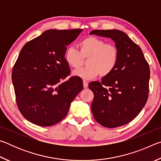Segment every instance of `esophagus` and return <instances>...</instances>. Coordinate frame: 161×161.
Listing matches in <instances>:
<instances>
[{
    "label": "esophagus",
    "instance_id": "obj_1",
    "mask_svg": "<svg viewBox=\"0 0 161 161\" xmlns=\"http://www.w3.org/2000/svg\"><path fill=\"white\" fill-rule=\"evenodd\" d=\"M83 86H84V88H86V87L88 86V82H87L86 81L84 80V81H83Z\"/></svg>",
    "mask_w": 161,
    "mask_h": 161
}]
</instances>
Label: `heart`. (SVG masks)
Wrapping results in <instances>:
<instances>
[{"label": "heart", "instance_id": "heart-1", "mask_svg": "<svg viewBox=\"0 0 161 161\" xmlns=\"http://www.w3.org/2000/svg\"><path fill=\"white\" fill-rule=\"evenodd\" d=\"M78 47L80 50L74 46H69L64 54L65 62L74 69L80 68L84 63V59L87 58V66L74 71V76L89 80L99 75L106 77L115 69L119 59V50L115 45L92 36L81 40Z\"/></svg>", "mask_w": 161, "mask_h": 161}]
</instances>
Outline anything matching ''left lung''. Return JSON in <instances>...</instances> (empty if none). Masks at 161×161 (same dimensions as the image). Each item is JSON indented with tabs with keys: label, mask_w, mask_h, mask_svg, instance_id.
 Wrapping results in <instances>:
<instances>
[{
	"label": "left lung",
	"mask_w": 161,
	"mask_h": 161,
	"mask_svg": "<svg viewBox=\"0 0 161 161\" xmlns=\"http://www.w3.org/2000/svg\"><path fill=\"white\" fill-rule=\"evenodd\" d=\"M90 35L109 37L119 50L112 72L92 81L89 88L94 94L92 112L96 121L107 128L126 124L135 119L147 102L150 68L141 47L119 30H95Z\"/></svg>",
	"instance_id": "1"
}]
</instances>
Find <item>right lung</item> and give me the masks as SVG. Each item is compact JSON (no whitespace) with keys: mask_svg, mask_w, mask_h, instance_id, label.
<instances>
[{"mask_svg":"<svg viewBox=\"0 0 161 161\" xmlns=\"http://www.w3.org/2000/svg\"><path fill=\"white\" fill-rule=\"evenodd\" d=\"M81 31L47 30L22 48L12 80L19 110L31 123L40 126L58 124L82 90V81L77 76L62 81L70 74L65 50Z\"/></svg>","mask_w":161,"mask_h":161,"instance_id":"obj_1","label":"right lung"}]
</instances>
